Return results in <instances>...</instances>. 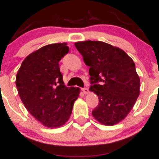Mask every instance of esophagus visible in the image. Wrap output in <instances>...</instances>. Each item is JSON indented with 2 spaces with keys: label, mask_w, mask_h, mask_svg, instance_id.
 I'll return each instance as SVG.
<instances>
[{
  "label": "esophagus",
  "mask_w": 159,
  "mask_h": 159,
  "mask_svg": "<svg viewBox=\"0 0 159 159\" xmlns=\"http://www.w3.org/2000/svg\"><path fill=\"white\" fill-rule=\"evenodd\" d=\"M81 91H83V92H84V94H88V93L89 92V89H87V88H84V89H81Z\"/></svg>",
  "instance_id": "esophagus-1"
}]
</instances>
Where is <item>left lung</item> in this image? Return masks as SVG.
Listing matches in <instances>:
<instances>
[{
  "label": "left lung",
  "instance_id": "left-lung-1",
  "mask_svg": "<svg viewBox=\"0 0 159 159\" xmlns=\"http://www.w3.org/2000/svg\"><path fill=\"white\" fill-rule=\"evenodd\" d=\"M75 46L90 67L89 91L98 97L93 117L104 125L118 124L129 115L140 94L134 61L122 49L102 41H78Z\"/></svg>",
  "mask_w": 159,
  "mask_h": 159
}]
</instances>
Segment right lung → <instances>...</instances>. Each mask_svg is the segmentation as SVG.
I'll return each instance as SVG.
<instances>
[{"label":"right lung","mask_w":159,"mask_h":159,"mask_svg":"<svg viewBox=\"0 0 159 159\" xmlns=\"http://www.w3.org/2000/svg\"><path fill=\"white\" fill-rule=\"evenodd\" d=\"M69 51L67 43L44 46L25 57L16 86L28 112L46 127L64 125L69 119L80 89L66 87L60 71L61 59Z\"/></svg>","instance_id":"right-lung-1"}]
</instances>
